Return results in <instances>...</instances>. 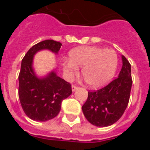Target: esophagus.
Instances as JSON below:
<instances>
[{
  "label": "esophagus",
  "instance_id": "1",
  "mask_svg": "<svg viewBox=\"0 0 150 150\" xmlns=\"http://www.w3.org/2000/svg\"><path fill=\"white\" fill-rule=\"evenodd\" d=\"M78 87L76 86H75V85H72V91H76V88H77Z\"/></svg>",
  "mask_w": 150,
  "mask_h": 150
}]
</instances>
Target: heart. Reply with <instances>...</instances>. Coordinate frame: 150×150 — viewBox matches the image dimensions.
Here are the masks:
<instances>
[{
	"mask_svg": "<svg viewBox=\"0 0 150 150\" xmlns=\"http://www.w3.org/2000/svg\"><path fill=\"white\" fill-rule=\"evenodd\" d=\"M118 65L116 52L99 46H82L69 52V59L62 63L64 73L71 79L82 67L85 82L91 88L103 86L111 80Z\"/></svg>",
	"mask_w": 150,
	"mask_h": 150,
	"instance_id": "heart-1",
	"label": "heart"
}]
</instances>
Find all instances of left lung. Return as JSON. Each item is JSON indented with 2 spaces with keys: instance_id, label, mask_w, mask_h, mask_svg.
Listing matches in <instances>:
<instances>
[{
  "instance_id": "1",
  "label": "left lung",
  "mask_w": 150,
  "mask_h": 150,
  "mask_svg": "<svg viewBox=\"0 0 150 150\" xmlns=\"http://www.w3.org/2000/svg\"><path fill=\"white\" fill-rule=\"evenodd\" d=\"M122 67L119 76L104 88L88 91L82 107L83 114L91 124L107 127L120 120L128 106L132 89L131 64L122 55Z\"/></svg>"
}]
</instances>
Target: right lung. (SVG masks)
I'll list each match as a JSON object with an SVG mask.
<instances>
[{
  "instance_id": "1",
  "label": "right lung",
  "mask_w": 150,
  "mask_h": 150,
  "mask_svg": "<svg viewBox=\"0 0 150 150\" xmlns=\"http://www.w3.org/2000/svg\"><path fill=\"white\" fill-rule=\"evenodd\" d=\"M62 43L46 40L33 46L24 56L18 75V98L24 112L34 121L45 122L59 114L62 102L72 93L71 85L57 76L55 71L38 77L33 68L38 52L50 50L59 53Z\"/></svg>"
}]
</instances>
